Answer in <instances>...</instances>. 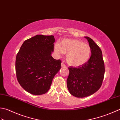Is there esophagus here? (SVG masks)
Instances as JSON below:
<instances>
[{
	"instance_id": "1",
	"label": "esophagus",
	"mask_w": 120,
	"mask_h": 120,
	"mask_svg": "<svg viewBox=\"0 0 120 120\" xmlns=\"http://www.w3.org/2000/svg\"><path fill=\"white\" fill-rule=\"evenodd\" d=\"M61 66H62V67H66V65L63 62H62V64H61Z\"/></svg>"
}]
</instances>
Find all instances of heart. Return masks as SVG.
<instances>
[{
  "label": "heart",
  "mask_w": 120,
  "mask_h": 120,
  "mask_svg": "<svg viewBox=\"0 0 120 120\" xmlns=\"http://www.w3.org/2000/svg\"><path fill=\"white\" fill-rule=\"evenodd\" d=\"M58 54H66V60L70 66H80L86 64L91 57V48L86 43L77 39H65L55 46Z\"/></svg>",
  "instance_id": "heart-1"
}]
</instances>
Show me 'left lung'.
<instances>
[{
	"instance_id": "1",
	"label": "left lung",
	"mask_w": 120,
	"mask_h": 120,
	"mask_svg": "<svg viewBox=\"0 0 120 120\" xmlns=\"http://www.w3.org/2000/svg\"><path fill=\"white\" fill-rule=\"evenodd\" d=\"M91 48L89 61L80 66L69 67L67 86L69 93L78 98L90 96L98 90L105 74V65L101 49L91 38L84 37Z\"/></svg>"
}]
</instances>
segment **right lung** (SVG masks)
<instances>
[{
	"instance_id": "1",
	"label": "right lung",
	"mask_w": 120,
	"mask_h": 120,
	"mask_svg": "<svg viewBox=\"0 0 120 120\" xmlns=\"http://www.w3.org/2000/svg\"><path fill=\"white\" fill-rule=\"evenodd\" d=\"M55 40L53 36L36 35L24 41L17 54V79L29 93H46L60 69V60L54 59L51 56Z\"/></svg>"
}]
</instances>
